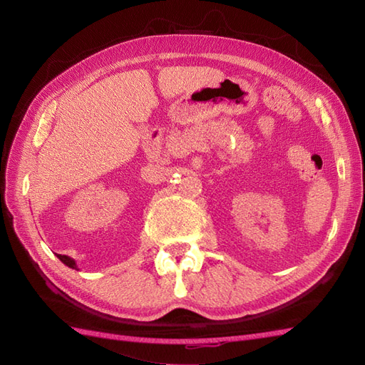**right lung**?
<instances>
[{
	"instance_id": "obj_1",
	"label": "right lung",
	"mask_w": 365,
	"mask_h": 365,
	"mask_svg": "<svg viewBox=\"0 0 365 365\" xmlns=\"http://www.w3.org/2000/svg\"><path fill=\"white\" fill-rule=\"evenodd\" d=\"M56 256H58V259H59L63 264H67L68 268L77 269V263H76L74 259H71V257H68V256H62V254H56Z\"/></svg>"
}]
</instances>
